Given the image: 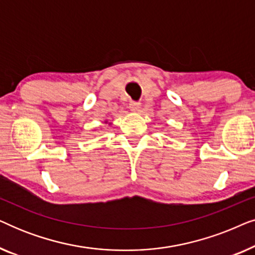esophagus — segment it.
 Segmentation results:
<instances>
[{
    "instance_id": "34e87169",
    "label": "esophagus",
    "mask_w": 255,
    "mask_h": 255,
    "mask_svg": "<svg viewBox=\"0 0 255 255\" xmlns=\"http://www.w3.org/2000/svg\"><path fill=\"white\" fill-rule=\"evenodd\" d=\"M128 107H130V110L134 111V113H138V111L140 110V103L134 102V101H131L130 104H128Z\"/></svg>"
}]
</instances>
